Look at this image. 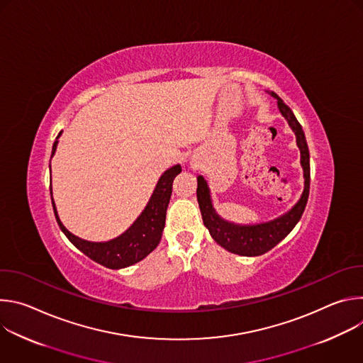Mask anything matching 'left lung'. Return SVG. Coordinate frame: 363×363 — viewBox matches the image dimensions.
<instances>
[{
  "label": "left lung",
  "mask_w": 363,
  "mask_h": 363,
  "mask_svg": "<svg viewBox=\"0 0 363 363\" xmlns=\"http://www.w3.org/2000/svg\"><path fill=\"white\" fill-rule=\"evenodd\" d=\"M273 97L277 99V106L281 115L287 119L289 126L296 135V142L300 149V164L303 167V177H304V189L293 208L286 213L284 216L255 225H240L234 223H228L223 220L214 210L210 188L206 185L203 177H198V186H196V198L199 203V210L202 216L203 225L208 228L211 237L225 250L238 255L255 257L262 255L270 251L274 245H277L298 223L301 214L306 208L307 198H308V188H310V157H308V147L306 143V138L301 129V125L297 122L296 116L293 115L291 109L286 103L274 93H270Z\"/></svg>",
  "instance_id": "1"
}]
</instances>
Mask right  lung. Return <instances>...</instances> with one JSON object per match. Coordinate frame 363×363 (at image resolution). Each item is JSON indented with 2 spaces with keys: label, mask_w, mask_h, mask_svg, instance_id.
Segmentation results:
<instances>
[{
  "label": "right lung",
  "mask_w": 363,
  "mask_h": 363,
  "mask_svg": "<svg viewBox=\"0 0 363 363\" xmlns=\"http://www.w3.org/2000/svg\"><path fill=\"white\" fill-rule=\"evenodd\" d=\"M62 132L59 133V136ZM57 136V139H59ZM59 140L53 143V150H51V157L56 153ZM181 165H175L165 171L162 177L160 178L157 188H155L147 205L142 214L138 217V220L119 237L103 241V242H93L82 240L76 235H73L60 221L57 216L56 205L53 201V192H51L50 185V194H51V203H53L55 216L57 220V224L60 230L65 233V235L70 240V242L77 247L83 254H86L93 262L105 266L108 269H125L129 267L152 252L161 241L162 231L165 227V218H167V208L172 194V182L175 177L181 172Z\"/></svg>",
  "instance_id": "add662e5"
}]
</instances>
